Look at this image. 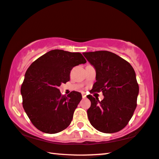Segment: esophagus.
<instances>
[{
    "instance_id": "esophagus-1",
    "label": "esophagus",
    "mask_w": 159,
    "mask_h": 159,
    "mask_svg": "<svg viewBox=\"0 0 159 159\" xmlns=\"http://www.w3.org/2000/svg\"><path fill=\"white\" fill-rule=\"evenodd\" d=\"M82 97L83 99H85V98H86V94L85 93H82Z\"/></svg>"
}]
</instances>
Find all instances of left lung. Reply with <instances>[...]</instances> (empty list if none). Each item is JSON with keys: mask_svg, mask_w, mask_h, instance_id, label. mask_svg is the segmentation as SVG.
Returning a JSON list of instances; mask_svg holds the SVG:
<instances>
[{"mask_svg": "<svg viewBox=\"0 0 159 159\" xmlns=\"http://www.w3.org/2000/svg\"><path fill=\"white\" fill-rule=\"evenodd\" d=\"M96 70V83L89 91L102 92V101L87 96L91 106L87 111L89 122L98 131L112 134L127 125L137 106L139 92L135 73L127 61L107 51L83 53Z\"/></svg>", "mask_w": 159, "mask_h": 159, "instance_id": "1", "label": "left lung"}]
</instances>
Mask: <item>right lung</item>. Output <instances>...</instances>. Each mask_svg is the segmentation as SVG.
<instances>
[{
    "label": "right lung",
    "mask_w": 159,
    "mask_h": 159,
    "mask_svg": "<svg viewBox=\"0 0 159 159\" xmlns=\"http://www.w3.org/2000/svg\"><path fill=\"white\" fill-rule=\"evenodd\" d=\"M85 62L81 53L55 49L28 67L21 88L23 107L39 131L56 134L70 125L82 95L73 91L66 97L58 87L70 80L72 68Z\"/></svg>",
    "instance_id": "1"
}]
</instances>
